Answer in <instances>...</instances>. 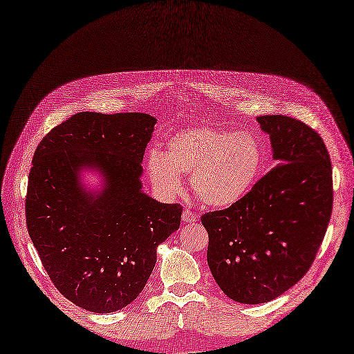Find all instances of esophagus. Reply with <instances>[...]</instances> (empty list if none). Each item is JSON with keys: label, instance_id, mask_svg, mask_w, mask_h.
I'll return each mask as SVG.
<instances>
[{"label": "esophagus", "instance_id": "obj_1", "mask_svg": "<svg viewBox=\"0 0 354 354\" xmlns=\"http://www.w3.org/2000/svg\"><path fill=\"white\" fill-rule=\"evenodd\" d=\"M196 219H198V214L194 213V212H192V209L185 208L184 212H183V222H184V223H192V222H196Z\"/></svg>", "mask_w": 354, "mask_h": 354}]
</instances>
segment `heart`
<instances>
[{"mask_svg":"<svg viewBox=\"0 0 354 354\" xmlns=\"http://www.w3.org/2000/svg\"><path fill=\"white\" fill-rule=\"evenodd\" d=\"M263 161L265 152L255 135L199 126L171 135L165 153L150 150L147 171L156 189L167 194L181 190V175L190 176L199 202L228 208L252 190Z\"/></svg>","mask_w":354,"mask_h":354,"instance_id":"obj_1","label":"heart"}]
</instances>
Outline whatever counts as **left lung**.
Returning <instances> with one entry per match:
<instances>
[{
    "label": "left lung",
    "mask_w": 354,
    "mask_h": 354,
    "mask_svg": "<svg viewBox=\"0 0 354 354\" xmlns=\"http://www.w3.org/2000/svg\"><path fill=\"white\" fill-rule=\"evenodd\" d=\"M257 122L269 133L278 165L237 204L201 217L214 280L243 304L268 303L301 280L333 208L332 162L319 133L286 115Z\"/></svg>",
    "instance_id": "obj_1"
}]
</instances>
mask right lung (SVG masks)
<instances>
[{
  "mask_svg": "<svg viewBox=\"0 0 354 354\" xmlns=\"http://www.w3.org/2000/svg\"><path fill=\"white\" fill-rule=\"evenodd\" d=\"M156 120L141 112H77L45 135L33 155L26 223L45 272L71 303L95 313L131 304L181 223L183 207L141 192V161ZM100 168L109 187L93 198L75 171Z\"/></svg>",
  "mask_w": 354,
  "mask_h": 354,
  "instance_id": "obj_1",
  "label": "right lung"
}]
</instances>
